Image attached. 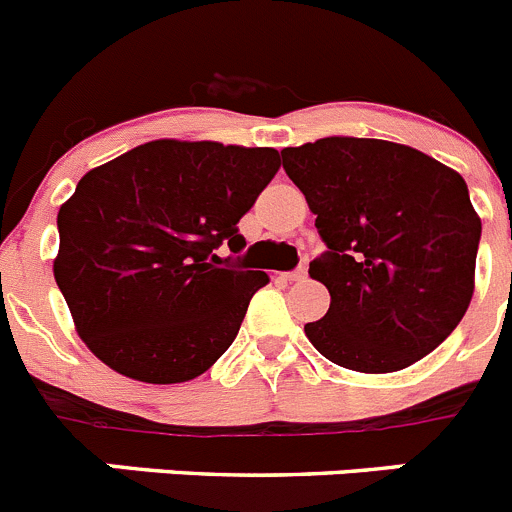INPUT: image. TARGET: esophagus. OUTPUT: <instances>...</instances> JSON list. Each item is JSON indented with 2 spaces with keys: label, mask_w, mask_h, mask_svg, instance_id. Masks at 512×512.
Segmentation results:
<instances>
[{
  "label": "esophagus",
  "mask_w": 512,
  "mask_h": 512,
  "mask_svg": "<svg viewBox=\"0 0 512 512\" xmlns=\"http://www.w3.org/2000/svg\"><path fill=\"white\" fill-rule=\"evenodd\" d=\"M283 278H285V280H290V283H300V280H305V278H308V270H305V267H300V270L285 272Z\"/></svg>",
  "instance_id": "esophagus-1"
}]
</instances>
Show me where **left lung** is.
Wrapping results in <instances>:
<instances>
[{
    "instance_id": "left-lung-1",
    "label": "left lung",
    "mask_w": 512,
    "mask_h": 512,
    "mask_svg": "<svg viewBox=\"0 0 512 512\" xmlns=\"http://www.w3.org/2000/svg\"><path fill=\"white\" fill-rule=\"evenodd\" d=\"M328 250L310 278L331 293L305 336L328 361L391 374L432 353L475 293L482 224L455 169L404 143L331 136L283 148Z\"/></svg>"
}]
</instances>
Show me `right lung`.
Wrapping results in <instances>:
<instances>
[{
  "instance_id": "1",
  "label": "right lung",
  "mask_w": 512,
  "mask_h": 512,
  "mask_svg": "<svg viewBox=\"0 0 512 512\" xmlns=\"http://www.w3.org/2000/svg\"><path fill=\"white\" fill-rule=\"evenodd\" d=\"M280 169L275 148L159 138L90 169L57 212L52 272L85 346L143 384L202 376L267 272L219 267ZM227 262V260H224Z\"/></svg>"
}]
</instances>
